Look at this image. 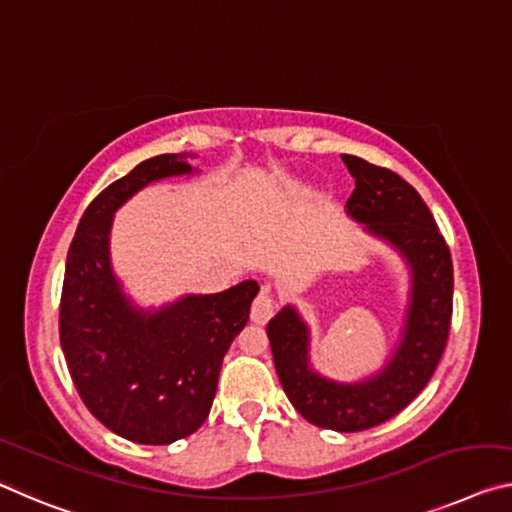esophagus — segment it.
<instances>
[{"label":"esophagus","instance_id":"34e87169","mask_svg":"<svg viewBox=\"0 0 512 512\" xmlns=\"http://www.w3.org/2000/svg\"><path fill=\"white\" fill-rule=\"evenodd\" d=\"M273 312H275V296L271 287L264 285L259 289L257 298L253 300V307H250V319L259 323V326H264V323L273 316Z\"/></svg>","mask_w":512,"mask_h":512}]
</instances>
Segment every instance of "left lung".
Here are the masks:
<instances>
[{"instance_id": "left-lung-1", "label": "left lung", "mask_w": 512, "mask_h": 512, "mask_svg": "<svg viewBox=\"0 0 512 512\" xmlns=\"http://www.w3.org/2000/svg\"><path fill=\"white\" fill-rule=\"evenodd\" d=\"M355 191L346 214L399 250L410 269V300L401 342L385 367L358 383H337L310 364V328L294 305L266 326L278 378L310 424L339 433L367 431L408 405L426 387L449 339L453 264L435 218L419 193L392 170L342 154Z\"/></svg>"}]
</instances>
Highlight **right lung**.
<instances>
[{"mask_svg":"<svg viewBox=\"0 0 512 512\" xmlns=\"http://www.w3.org/2000/svg\"><path fill=\"white\" fill-rule=\"evenodd\" d=\"M186 157L159 154L109 184L86 207L66 259L59 335L72 383L95 419L136 444H170L198 431L259 291L255 280H243L221 294L141 310L113 275L116 209L150 182L193 173Z\"/></svg>","mask_w":512,"mask_h":512,"instance_id":"add662e5","label":"right lung"}]
</instances>
